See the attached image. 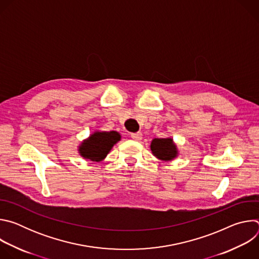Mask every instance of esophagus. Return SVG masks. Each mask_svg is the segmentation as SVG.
<instances>
[{"label":"esophagus","instance_id":"esophagus-1","mask_svg":"<svg viewBox=\"0 0 259 259\" xmlns=\"http://www.w3.org/2000/svg\"><path fill=\"white\" fill-rule=\"evenodd\" d=\"M131 138H133L134 140H140L142 138V134L140 132H136V133H131Z\"/></svg>","mask_w":259,"mask_h":259}]
</instances>
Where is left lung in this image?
<instances>
[{
	"label": "left lung",
	"instance_id": "1",
	"mask_svg": "<svg viewBox=\"0 0 259 259\" xmlns=\"http://www.w3.org/2000/svg\"><path fill=\"white\" fill-rule=\"evenodd\" d=\"M151 150L154 156L162 161H171L177 156V149L172 138H155L151 143Z\"/></svg>",
	"mask_w": 259,
	"mask_h": 259
}]
</instances>
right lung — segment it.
<instances>
[{"label":"right lung","instance_id":"add662e5","mask_svg":"<svg viewBox=\"0 0 259 259\" xmlns=\"http://www.w3.org/2000/svg\"><path fill=\"white\" fill-rule=\"evenodd\" d=\"M120 139L121 135L116 131L94 132L81 144L80 155L93 162H100Z\"/></svg>","mask_w":259,"mask_h":259}]
</instances>
